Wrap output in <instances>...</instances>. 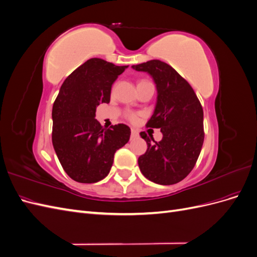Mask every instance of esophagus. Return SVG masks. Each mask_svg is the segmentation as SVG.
Returning a JSON list of instances; mask_svg holds the SVG:
<instances>
[{
	"instance_id": "esophagus-1",
	"label": "esophagus",
	"mask_w": 257,
	"mask_h": 257,
	"mask_svg": "<svg viewBox=\"0 0 257 257\" xmlns=\"http://www.w3.org/2000/svg\"><path fill=\"white\" fill-rule=\"evenodd\" d=\"M138 137V132L132 128L131 130V139H136Z\"/></svg>"
}]
</instances>
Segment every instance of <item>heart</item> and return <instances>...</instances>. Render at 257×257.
<instances>
[{
  "instance_id": "obj_1",
  "label": "heart",
  "mask_w": 257,
  "mask_h": 257,
  "mask_svg": "<svg viewBox=\"0 0 257 257\" xmlns=\"http://www.w3.org/2000/svg\"><path fill=\"white\" fill-rule=\"evenodd\" d=\"M148 81H146V80H141L138 82V84H137V87H139V85H142V84H144V83H147ZM125 116L126 118L131 121V122H136L137 120H138V114L137 113H135V112H127L126 114H125Z\"/></svg>"
}]
</instances>
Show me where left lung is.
<instances>
[{
    "label": "left lung",
    "instance_id": "obj_1",
    "mask_svg": "<svg viewBox=\"0 0 257 257\" xmlns=\"http://www.w3.org/2000/svg\"><path fill=\"white\" fill-rule=\"evenodd\" d=\"M132 67L149 74L157 85V105L147 127L161 128L163 134L158 143L142 132L148 149L138 158L139 168L154 183L180 182L195 166L204 144L203 107L190 83L165 62L151 60Z\"/></svg>",
    "mask_w": 257,
    "mask_h": 257
}]
</instances>
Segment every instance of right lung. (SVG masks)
Here are the masks:
<instances>
[{
  "instance_id": "obj_1",
  "label": "right lung",
  "mask_w": 257,
  "mask_h": 257,
  "mask_svg": "<svg viewBox=\"0 0 257 257\" xmlns=\"http://www.w3.org/2000/svg\"><path fill=\"white\" fill-rule=\"evenodd\" d=\"M128 66L93 58L69 75L52 107V145L65 173L80 183H94L110 172L115 151L130 141L131 128H105L96 107L110 102L111 85Z\"/></svg>"
}]
</instances>
